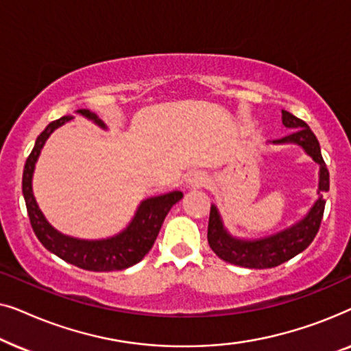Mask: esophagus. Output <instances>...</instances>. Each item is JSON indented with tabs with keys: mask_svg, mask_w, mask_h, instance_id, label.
I'll use <instances>...</instances> for the list:
<instances>
[{
	"mask_svg": "<svg viewBox=\"0 0 351 351\" xmlns=\"http://www.w3.org/2000/svg\"><path fill=\"white\" fill-rule=\"evenodd\" d=\"M208 176L203 174V172H191V174H189V177H186V184H189V186H191V189H201V186H206L208 185Z\"/></svg>",
	"mask_w": 351,
	"mask_h": 351,
	"instance_id": "esophagus-1",
	"label": "esophagus"
}]
</instances>
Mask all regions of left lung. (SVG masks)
Returning a JSON list of instances; mask_svg holds the SVG:
<instances>
[{
	"label": "left lung",
	"mask_w": 351,
	"mask_h": 351,
	"mask_svg": "<svg viewBox=\"0 0 351 351\" xmlns=\"http://www.w3.org/2000/svg\"><path fill=\"white\" fill-rule=\"evenodd\" d=\"M282 124L287 129H294L289 136L278 138L270 143L273 145H285V143H294L304 148V152L311 160L319 165V182H318V199L311 206L304 219L295 222L281 232L273 233L270 237L257 239H241L233 237L225 228L220 217L219 209L213 204L209 214L208 225V241L213 251L222 258V261L233 263L238 267L246 268H271L295 257L297 254L305 251L313 241L318 233L321 219H323L324 191L329 190V171L321 156L319 142L308 124L302 121L294 114L281 110Z\"/></svg>",
	"instance_id": "left-lung-1"
}]
</instances>
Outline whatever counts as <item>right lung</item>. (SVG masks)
<instances>
[{
    "label": "right lung",
    "instance_id": "right-lung-1",
    "mask_svg": "<svg viewBox=\"0 0 351 351\" xmlns=\"http://www.w3.org/2000/svg\"><path fill=\"white\" fill-rule=\"evenodd\" d=\"M76 113L90 119L99 128L107 129V124L90 110H76ZM70 119H73V117L69 114V117H62L57 121L47 124L45 131L38 136L35 147H33L30 156L27 158L25 167H23L22 193L23 198H25L32 228L47 251L56 254L57 257L71 263V265L89 271L124 270V268L136 265L137 262H141L147 256L153 243H155L158 233H160V228L165 222L167 213L177 201L184 198V193L176 190L143 199L138 204L136 214H134L128 227L123 232L114 234V237L104 239H80L60 233L59 230H56L47 222L45 214L41 213L35 195H33L32 180L35 165L46 141L57 128L64 126Z\"/></svg>",
    "mask_w": 351,
    "mask_h": 351
}]
</instances>
